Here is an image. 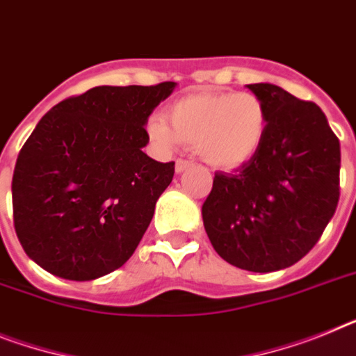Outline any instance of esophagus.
Masks as SVG:
<instances>
[{"label": "esophagus", "mask_w": 356, "mask_h": 356, "mask_svg": "<svg viewBox=\"0 0 356 356\" xmlns=\"http://www.w3.org/2000/svg\"><path fill=\"white\" fill-rule=\"evenodd\" d=\"M191 165H193V163L187 162V160H176V163H175V171L178 172V175H180V172L187 171V169H189Z\"/></svg>", "instance_id": "obj_1"}]
</instances>
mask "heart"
Wrapping results in <instances>:
<instances>
[{"instance_id": "1", "label": "heart", "mask_w": 356, "mask_h": 356, "mask_svg": "<svg viewBox=\"0 0 356 356\" xmlns=\"http://www.w3.org/2000/svg\"><path fill=\"white\" fill-rule=\"evenodd\" d=\"M163 117L147 122L151 140L163 151L194 145L203 162L234 171L252 162L268 133L266 104L248 91H200L178 99Z\"/></svg>"}]
</instances>
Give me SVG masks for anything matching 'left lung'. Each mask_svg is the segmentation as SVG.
I'll return each instance as SVG.
<instances>
[{
  "instance_id": "1",
  "label": "left lung",
  "mask_w": 356,
  "mask_h": 356,
  "mask_svg": "<svg viewBox=\"0 0 356 356\" xmlns=\"http://www.w3.org/2000/svg\"><path fill=\"white\" fill-rule=\"evenodd\" d=\"M247 88L266 104L265 144L247 165L216 172L202 216L227 263L266 273L302 259L335 214L340 144L317 104L270 83Z\"/></svg>"
}]
</instances>
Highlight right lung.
Listing matches in <instances>:
<instances>
[{
	"mask_svg": "<svg viewBox=\"0 0 356 356\" xmlns=\"http://www.w3.org/2000/svg\"><path fill=\"white\" fill-rule=\"evenodd\" d=\"M175 88L97 86L39 120L12 178L14 227L33 263L91 281L133 256L175 175V162L142 151L149 115Z\"/></svg>",
	"mask_w": 356,
	"mask_h": 356,
	"instance_id": "obj_1",
	"label": "right lung"
}]
</instances>
